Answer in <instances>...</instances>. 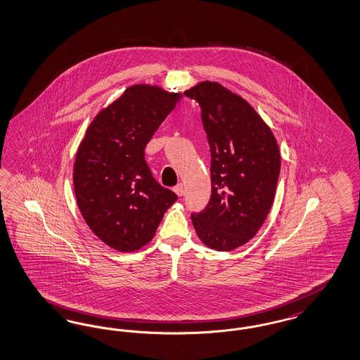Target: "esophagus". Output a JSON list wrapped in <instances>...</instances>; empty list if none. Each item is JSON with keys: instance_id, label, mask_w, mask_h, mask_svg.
<instances>
[{"instance_id": "obj_1", "label": "esophagus", "mask_w": 360, "mask_h": 360, "mask_svg": "<svg viewBox=\"0 0 360 360\" xmlns=\"http://www.w3.org/2000/svg\"><path fill=\"white\" fill-rule=\"evenodd\" d=\"M174 191H175V194L178 195V197H182L184 195V185L182 184H178L176 186L174 187Z\"/></svg>"}]
</instances>
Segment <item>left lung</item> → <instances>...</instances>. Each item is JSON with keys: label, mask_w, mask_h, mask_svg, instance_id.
Wrapping results in <instances>:
<instances>
[{"label": "left lung", "mask_w": 360, "mask_h": 360, "mask_svg": "<svg viewBox=\"0 0 360 360\" xmlns=\"http://www.w3.org/2000/svg\"><path fill=\"white\" fill-rule=\"evenodd\" d=\"M185 95L198 101L210 146L212 195L191 221L203 244L233 250L256 236L274 205L280 150L256 110L217 82H201Z\"/></svg>", "instance_id": "1"}]
</instances>
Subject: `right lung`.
Masks as SVG:
<instances>
[{
	"instance_id": "obj_1",
	"label": "right lung",
	"mask_w": 360,
	"mask_h": 360,
	"mask_svg": "<svg viewBox=\"0 0 360 360\" xmlns=\"http://www.w3.org/2000/svg\"><path fill=\"white\" fill-rule=\"evenodd\" d=\"M181 98L160 86H129L94 117L77 148L73 187L80 213L89 229L119 252L148 244L178 200L154 179L144 148Z\"/></svg>"
}]
</instances>
